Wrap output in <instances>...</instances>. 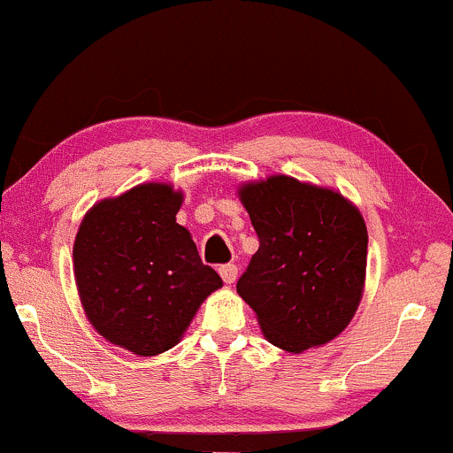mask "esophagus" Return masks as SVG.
<instances>
[{"instance_id": "34e87169", "label": "esophagus", "mask_w": 453, "mask_h": 453, "mask_svg": "<svg viewBox=\"0 0 453 453\" xmlns=\"http://www.w3.org/2000/svg\"><path fill=\"white\" fill-rule=\"evenodd\" d=\"M219 275H221V280L226 283H234L238 277V268L234 265H223L219 268Z\"/></svg>"}]
</instances>
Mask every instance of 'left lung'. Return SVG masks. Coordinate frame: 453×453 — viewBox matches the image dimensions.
<instances>
[{
  "instance_id": "obj_1",
  "label": "left lung",
  "mask_w": 453,
  "mask_h": 453,
  "mask_svg": "<svg viewBox=\"0 0 453 453\" xmlns=\"http://www.w3.org/2000/svg\"><path fill=\"white\" fill-rule=\"evenodd\" d=\"M260 238L236 292L273 346L299 355L350 325L365 288L367 227L348 197L286 173L238 185Z\"/></svg>"
}]
</instances>
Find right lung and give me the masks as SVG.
Instances as JSON below:
<instances>
[{
  "instance_id": "1",
  "label": "right lung",
  "mask_w": 453,
  "mask_h": 453,
  "mask_svg": "<svg viewBox=\"0 0 453 453\" xmlns=\"http://www.w3.org/2000/svg\"><path fill=\"white\" fill-rule=\"evenodd\" d=\"M182 200L170 182H143L94 203L74 236V283L89 325L133 355L176 346L223 286L176 223Z\"/></svg>"
}]
</instances>
